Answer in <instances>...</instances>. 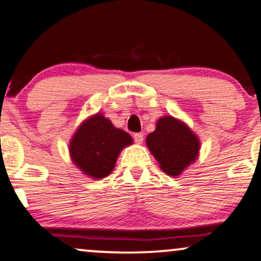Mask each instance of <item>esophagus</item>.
I'll list each match as a JSON object with an SVG mask.
<instances>
[{
  "instance_id": "34e87169",
  "label": "esophagus",
  "mask_w": 261,
  "mask_h": 261,
  "mask_svg": "<svg viewBox=\"0 0 261 261\" xmlns=\"http://www.w3.org/2000/svg\"><path fill=\"white\" fill-rule=\"evenodd\" d=\"M143 138H144V136H143V134H141V132H139V134L134 135V139H135V142L137 143V144H142Z\"/></svg>"
}]
</instances>
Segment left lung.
<instances>
[{"instance_id": "8db88e82", "label": "left lung", "mask_w": 261, "mask_h": 261, "mask_svg": "<svg viewBox=\"0 0 261 261\" xmlns=\"http://www.w3.org/2000/svg\"><path fill=\"white\" fill-rule=\"evenodd\" d=\"M145 142L160 168L172 177L181 175L195 162L201 149L200 139L194 131L172 116L161 117L155 131L148 135Z\"/></svg>"}]
</instances>
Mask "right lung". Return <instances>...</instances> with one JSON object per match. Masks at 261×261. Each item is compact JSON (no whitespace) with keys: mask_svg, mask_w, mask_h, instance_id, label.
I'll use <instances>...</instances> for the list:
<instances>
[{"mask_svg":"<svg viewBox=\"0 0 261 261\" xmlns=\"http://www.w3.org/2000/svg\"><path fill=\"white\" fill-rule=\"evenodd\" d=\"M134 143L131 136L117 129L100 112L83 120L68 144L74 166L92 179L111 174L119 153Z\"/></svg>","mask_w":261,"mask_h":261,"instance_id":"right-lung-1","label":"right lung"}]
</instances>
